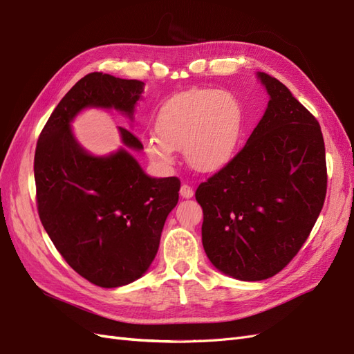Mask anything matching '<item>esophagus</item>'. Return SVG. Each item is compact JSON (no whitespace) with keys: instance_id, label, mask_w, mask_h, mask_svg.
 I'll list each match as a JSON object with an SVG mask.
<instances>
[{"instance_id":"1","label":"esophagus","mask_w":354,"mask_h":354,"mask_svg":"<svg viewBox=\"0 0 354 354\" xmlns=\"http://www.w3.org/2000/svg\"><path fill=\"white\" fill-rule=\"evenodd\" d=\"M180 195L183 198H192L194 196V187L189 186V185H181Z\"/></svg>"}]
</instances>
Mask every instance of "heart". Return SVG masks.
Segmentation results:
<instances>
[{"label": "heart", "mask_w": 354, "mask_h": 354, "mask_svg": "<svg viewBox=\"0 0 354 354\" xmlns=\"http://www.w3.org/2000/svg\"><path fill=\"white\" fill-rule=\"evenodd\" d=\"M155 136L145 140L149 158L159 165L174 164V150L199 173H214L235 155L243 132L241 104L231 92L192 89L162 104Z\"/></svg>", "instance_id": "1"}]
</instances>
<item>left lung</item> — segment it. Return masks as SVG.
Here are the masks:
<instances>
[{
	"label": "left lung",
	"instance_id": "8db88e82",
	"mask_svg": "<svg viewBox=\"0 0 354 354\" xmlns=\"http://www.w3.org/2000/svg\"><path fill=\"white\" fill-rule=\"evenodd\" d=\"M268 109L227 164L196 189L203 245L218 271L244 281L280 272L323 208L326 155L317 119L266 73Z\"/></svg>",
	"mask_w": 354,
	"mask_h": 354
}]
</instances>
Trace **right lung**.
I'll list each match as a JSON object with an SVG mask.
<instances>
[{"instance_id":"add662e5","label":"right lung","mask_w":354,"mask_h":354,"mask_svg":"<svg viewBox=\"0 0 354 354\" xmlns=\"http://www.w3.org/2000/svg\"><path fill=\"white\" fill-rule=\"evenodd\" d=\"M142 84L84 75L56 106L35 147L40 221L65 262L100 288L125 286L147 271L177 205L180 180L149 177L125 149L91 156L74 140L70 122L86 107H114L132 118ZM119 131L127 147L142 149L131 131Z\"/></svg>"}]
</instances>
